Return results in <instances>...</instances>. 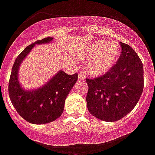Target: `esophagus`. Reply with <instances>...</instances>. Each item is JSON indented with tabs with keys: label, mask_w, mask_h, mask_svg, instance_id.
Returning <instances> with one entry per match:
<instances>
[{
	"label": "esophagus",
	"mask_w": 155,
	"mask_h": 155,
	"mask_svg": "<svg viewBox=\"0 0 155 155\" xmlns=\"http://www.w3.org/2000/svg\"><path fill=\"white\" fill-rule=\"evenodd\" d=\"M78 77H79V80L80 81H83V80H84L86 79V75H84L83 73H80L79 75H78Z\"/></svg>",
	"instance_id": "34e87169"
}]
</instances>
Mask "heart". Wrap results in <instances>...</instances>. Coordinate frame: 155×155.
<instances>
[{
  "label": "heart",
  "mask_w": 155,
  "mask_h": 155,
  "mask_svg": "<svg viewBox=\"0 0 155 155\" xmlns=\"http://www.w3.org/2000/svg\"><path fill=\"white\" fill-rule=\"evenodd\" d=\"M120 53V45L117 41L97 40L86 45L78 53L82 60H87V70L94 75H102L113 67Z\"/></svg>",
  "instance_id": "obj_1"
}]
</instances>
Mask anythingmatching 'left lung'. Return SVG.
Wrapping results in <instances>:
<instances>
[{"instance_id": "left-lung-1", "label": "left lung", "mask_w": 155, "mask_h": 155, "mask_svg": "<svg viewBox=\"0 0 155 155\" xmlns=\"http://www.w3.org/2000/svg\"><path fill=\"white\" fill-rule=\"evenodd\" d=\"M118 61L102 76L87 79V105L91 114L104 121L114 122L134 109L143 90V67L136 51L120 42Z\"/></svg>"}]
</instances>
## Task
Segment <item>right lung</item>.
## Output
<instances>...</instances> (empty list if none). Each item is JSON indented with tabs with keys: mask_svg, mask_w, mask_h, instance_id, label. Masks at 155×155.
<instances>
[{
	"mask_svg": "<svg viewBox=\"0 0 155 155\" xmlns=\"http://www.w3.org/2000/svg\"><path fill=\"white\" fill-rule=\"evenodd\" d=\"M53 39V38L48 37L28 45L15 59L12 69L9 97L18 114L31 124H47L58 119L63 113L68 94L77 81V73L70 75L60 70L37 89H24L19 83V67L31 49L35 45L50 43Z\"/></svg>",
	"mask_w": 155,
	"mask_h": 155,
	"instance_id": "add662e5",
	"label": "right lung"
}]
</instances>
